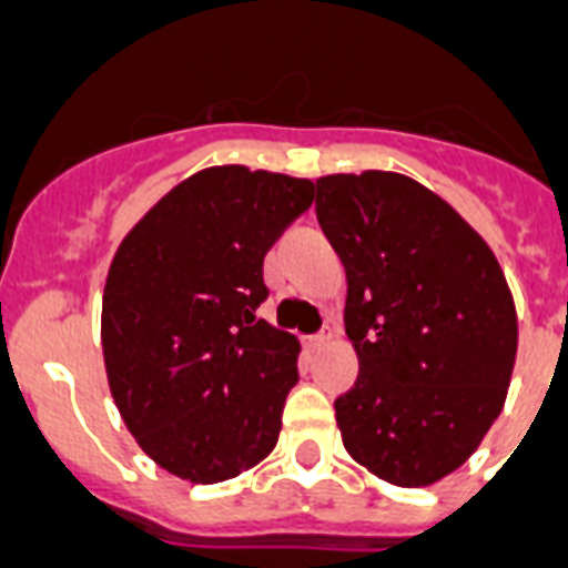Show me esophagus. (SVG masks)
<instances>
[{
    "instance_id": "1",
    "label": "esophagus",
    "mask_w": 568,
    "mask_h": 568,
    "mask_svg": "<svg viewBox=\"0 0 568 568\" xmlns=\"http://www.w3.org/2000/svg\"><path fill=\"white\" fill-rule=\"evenodd\" d=\"M327 339H331V331H322V334L307 336V348H318V345H325Z\"/></svg>"
}]
</instances>
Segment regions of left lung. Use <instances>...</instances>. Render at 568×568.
Instances as JSON below:
<instances>
[{
	"label": "left lung",
	"mask_w": 568,
	"mask_h": 568,
	"mask_svg": "<svg viewBox=\"0 0 568 568\" xmlns=\"http://www.w3.org/2000/svg\"><path fill=\"white\" fill-rule=\"evenodd\" d=\"M316 217L345 264L359 357L334 403L342 444L377 479L433 485L503 412L517 357L508 281L458 211L403 173L322 176Z\"/></svg>",
	"instance_id": "1"
}]
</instances>
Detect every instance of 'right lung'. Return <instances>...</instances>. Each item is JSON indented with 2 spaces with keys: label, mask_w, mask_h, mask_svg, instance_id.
<instances>
[{
  "label": "right lung",
  "mask_w": 568,
  "mask_h": 568,
  "mask_svg": "<svg viewBox=\"0 0 568 568\" xmlns=\"http://www.w3.org/2000/svg\"><path fill=\"white\" fill-rule=\"evenodd\" d=\"M311 203V180L205 168L121 241L101 307L106 379L162 470L214 485L273 453L298 339L255 311L266 252Z\"/></svg>",
  "instance_id": "obj_1"
}]
</instances>
